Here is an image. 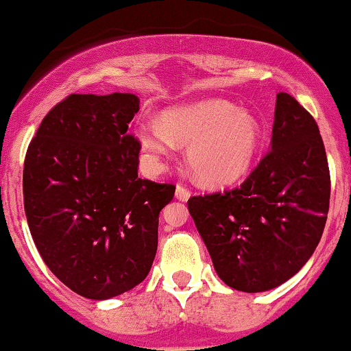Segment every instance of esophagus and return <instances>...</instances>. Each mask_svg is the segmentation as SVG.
<instances>
[{"label": "esophagus", "mask_w": 351, "mask_h": 351, "mask_svg": "<svg viewBox=\"0 0 351 351\" xmlns=\"http://www.w3.org/2000/svg\"><path fill=\"white\" fill-rule=\"evenodd\" d=\"M176 197L179 200H182V202H186V200H189L191 199V191H189V189H186L184 186H177L176 187Z\"/></svg>", "instance_id": "obj_1"}]
</instances>
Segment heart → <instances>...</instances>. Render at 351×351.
<instances>
[{
  "instance_id": "obj_1",
  "label": "heart",
  "mask_w": 351,
  "mask_h": 351,
  "mask_svg": "<svg viewBox=\"0 0 351 351\" xmlns=\"http://www.w3.org/2000/svg\"><path fill=\"white\" fill-rule=\"evenodd\" d=\"M134 134L156 171L177 145H187V162L197 179L223 187L247 174L261 145L262 128L247 109L223 99H206L167 109L160 123L145 121Z\"/></svg>"
}]
</instances>
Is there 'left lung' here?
<instances>
[{
	"instance_id": "1",
	"label": "left lung",
	"mask_w": 351,
	"mask_h": 351,
	"mask_svg": "<svg viewBox=\"0 0 351 351\" xmlns=\"http://www.w3.org/2000/svg\"><path fill=\"white\" fill-rule=\"evenodd\" d=\"M189 212L220 280L267 292L308 262L324 234L330 171L315 119L277 94L269 154L234 191L191 197Z\"/></svg>"
}]
</instances>
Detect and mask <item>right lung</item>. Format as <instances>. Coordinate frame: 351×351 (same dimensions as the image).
I'll return each mask as SVG.
<instances>
[{
  "mask_svg": "<svg viewBox=\"0 0 351 351\" xmlns=\"http://www.w3.org/2000/svg\"><path fill=\"white\" fill-rule=\"evenodd\" d=\"M139 97L71 94L46 114L27 147L23 195L29 232L49 270L73 292L108 300L147 277L159 214L172 184L137 177L128 132Z\"/></svg>",
  "mask_w": 351,
  "mask_h": 351,
  "instance_id": "right-lung-1",
  "label": "right lung"
}]
</instances>
